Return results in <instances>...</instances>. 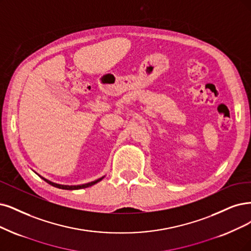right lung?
I'll return each instance as SVG.
<instances>
[{
    "label": "right lung",
    "mask_w": 251,
    "mask_h": 251,
    "mask_svg": "<svg viewBox=\"0 0 251 251\" xmlns=\"http://www.w3.org/2000/svg\"><path fill=\"white\" fill-rule=\"evenodd\" d=\"M36 174H37V173H36ZM37 175H38V174H37ZM38 176H39V177H40L41 179H43L45 182H48L49 184H50L51 186L60 188V189H65V190H76V189H81V188H87V187L92 186V185H94V184L100 182L102 179L104 178V177H102V178H99V179H97V180H95V181L87 183V184H82V185H61V184L53 183V182H51V181H50V180H48V179H45V178L41 177L40 175H38Z\"/></svg>",
    "instance_id": "1"
}]
</instances>
